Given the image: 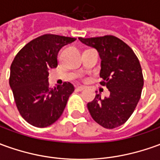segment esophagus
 Here are the masks:
<instances>
[{
    "instance_id": "1",
    "label": "esophagus",
    "mask_w": 160,
    "mask_h": 160,
    "mask_svg": "<svg viewBox=\"0 0 160 160\" xmlns=\"http://www.w3.org/2000/svg\"><path fill=\"white\" fill-rule=\"evenodd\" d=\"M76 89H77V91H83L84 89H85V87L84 86H78L77 88H76Z\"/></svg>"
}]
</instances>
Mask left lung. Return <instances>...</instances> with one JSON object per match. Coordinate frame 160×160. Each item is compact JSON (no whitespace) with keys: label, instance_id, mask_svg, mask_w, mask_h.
<instances>
[{"label":"left lung","instance_id":"left-lung-1","mask_svg":"<svg viewBox=\"0 0 160 160\" xmlns=\"http://www.w3.org/2000/svg\"><path fill=\"white\" fill-rule=\"evenodd\" d=\"M85 45L95 48L101 58L100 82L110 96L97 94L87 107L92 118L106 129L124 124L132 116L141 97L144 78L138 58L124 42L114 36L82 38Z\"/></svg>","mask_w":160,"mask_h":160}]
</instances>
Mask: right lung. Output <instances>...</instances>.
Masks as SVG:
<instances>
[{
  "mask_svg": "<svg viewBox=\"0 0 160 160\" xmlns=\"http://www.w3.org/2000/svg\"><path fill=\"white\" fill-rule=\"evenodd\" d=\"M76 38L45 34L28 42L10 67V85L20 114L33 126L44 128L62 114L74 86L69 82L51 88L48 69L57 67V55L62 46Z\"/></svg>",
  "mask_w": 160,
  "mask_h": 160,
  "instance_id": "obj_1",
  "label": "right lung"
}]
</instances>
